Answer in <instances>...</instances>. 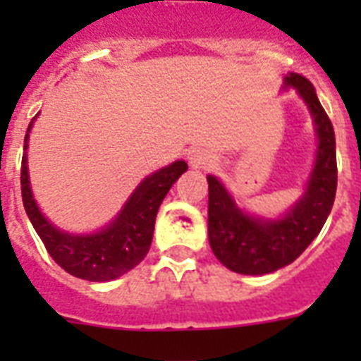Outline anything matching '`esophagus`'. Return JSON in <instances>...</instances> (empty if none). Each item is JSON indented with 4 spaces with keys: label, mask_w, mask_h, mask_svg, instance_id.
<instances>
[{
    "label": "esophagus",
    "mask_w": 361,
    "mask_h": 361,
    "mask_svg": "<svg viewBox=\"0 0 361 361\" xmlns=\"http://www.w3.org/2000/svg\"><path fill=\"white\" fill-rule=\"evenodd\" d=\"M214 155L208 149H202V147H198V149H192L189 153V164H191L192 169H208L214 164Z\"/></svg>",
    "instance_id": "esophagus-1"
}]
</instances>
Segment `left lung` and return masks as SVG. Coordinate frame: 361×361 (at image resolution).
<instances>
[{
	"label": "left lung",
	"instance_id": "obj_1",
	"mask_svg": "<svg viewBox=\"0 0 361 361\" xmlns=\"http://www.w3.org/2000/svg\"><path fill=\"white\" fill-rule=\"evenodd\" d=\"M313 114L319 149L305 195L277 221L252 219L238 208L221 181L208 176V236L212 251L226 268L245 275L271 274L294 262L319 236L336 200L337 161L336 133L322 109L313 84L302 75L285 76Z\"/></svg>",
	"mask_w": 361,
	"mask_h": 361
}]
</instances>
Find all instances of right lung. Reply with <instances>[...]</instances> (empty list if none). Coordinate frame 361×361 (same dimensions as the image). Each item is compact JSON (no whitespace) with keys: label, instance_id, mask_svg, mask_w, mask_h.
<instances>
[{"label":"right lung","instance_id":"add662e5","mask_svg":"<svg viewBox=\"0 0 361 361\" xmlns=\"http://www.w3.org/2000/svg\"><path fill=\"white\" fill-rule=\"evenodd\" d=\"M31 129V123H30ZM27 129V130H30ZM25 135V142H27ZM27 146H24V149ZM25 153L22 157L20 187L22 202L31 225L42 240L50 257L67 274L86 281H112L140 264L149 251L157 209L172 183L187 170L185 161H176L136 187L118 219L92 236H71L58 231L39 212L30 189Z\"/></svg>","mask_w":361,"mask_h":361}]
</instances>
